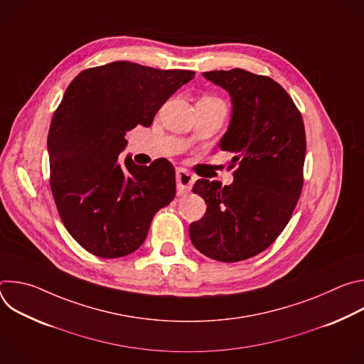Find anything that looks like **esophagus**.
Returning <instances> with one entry per match:
<instances>
[{"label": "esophagus", "instance_id": "esophagus-1", "mask_svg": "<svg viewBox=\"0 0 364 364\" xmlns=\"http://www.w3.org/2000/svg\"><path fill=\"white\" fill-rule=\"evenodd\" d=\"M176 181H177V193H178V196H183V194H187L191 190L193 183H194V177L187 170L180 168V170H177Z\"/></svg>", "mask_w": 364, "mask_h": 364}]
</instances>
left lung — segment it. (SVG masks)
<instances>
[{"instance_id": "1", "label": "left lung", "mask_w": 364, "mask_h": 364, "mask_svg": "<svg viewBox=\"0 0 364 364\" xmlns=\"http://www.w3.org/2000/svg\"><path fill=\"white\" fill-rule=\"evenodd\" d=\"M225 89L232 115L219 146L233 152V183L200 178L193 193L204 216L188 235L194 247L220 262H239L265 250L285 229L302 190L305 129L299 111L271 77L243 69L204 72Z\"/></svg>"}]
</instances>
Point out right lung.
Instances as JSON below:
<instances>
[{"label":"right lung","instance_id":"1","mask_svg":"<svg viewBox=\"0 0 364 364\" xmlns=\"http://www.w3.org/2000/svg\"><path fill=\"white\" fill-rule=\"evenodd\" d=\"M193 76L114 62L83 70L68 86L47 136L50 187L65 228L87 252L107 259L135 252L154 215L174 198L168 160L146 167L118 157L127 132L149 127Z\"/></svg>","mask_w":364,"mask_h":364}]
</instances>
